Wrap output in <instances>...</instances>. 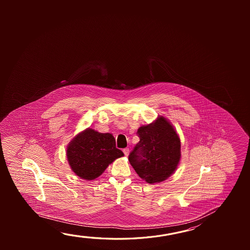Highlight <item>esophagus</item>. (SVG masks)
<instances>
[{
  "label": "esophagus",
  "mask_w": 250,
  "mask_h": 250,
  "mask_svg": "<svg viewBox=\"0 0 250 250\" xmlns=\"http://www.w3.org/2000/svg\"><path fill=\"white\" fill-rule=\"evenodd\" d=\"M123 152L125 153V155L128 156L129 155V152H130V149L129 148H125L123 149Z\"/></svg>",
  "instance_id": "34e87169"
}]
</instances>
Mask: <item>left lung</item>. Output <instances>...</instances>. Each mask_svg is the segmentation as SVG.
Wrapping results in <instances>:
<instances>
[{
	"mask_svg": "<svg viewBox=\"0 0 250 250\" xmlns=\"http://www.w3.org/2000/svg\"><path fill=\"white\" fill-rule=\"evenodd\" d=\"M139 142L129 155L139 176L147 183H160L171 176L180 160V140L164 117L138 130Z\"/></svg>",
	"mask_w": 250,
	"mask_h": 250,
	"instance_id": "1",
	"label": "left lung"
}]
</instances>
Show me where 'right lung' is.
Returning <instances> with one entry per match:
<instances>
[{
    "label": "right lung",
    "mask_w": 250,
    "mask_h": 250,
    "mask_svg": "<svg viewBox=\"0 0 250 250\" xmlns=\"http://www.w3.org/2000/svg\"><path fill=\"white\" fill-rule=\"evenodd\" d=\"M124 156L116 147L111 133H101L90 128L80 132L67 147V159L71 170L83 180L100 176L109 165Z\"/></svg>",
    "instance_id": "add662e5"
}]
</instances>
